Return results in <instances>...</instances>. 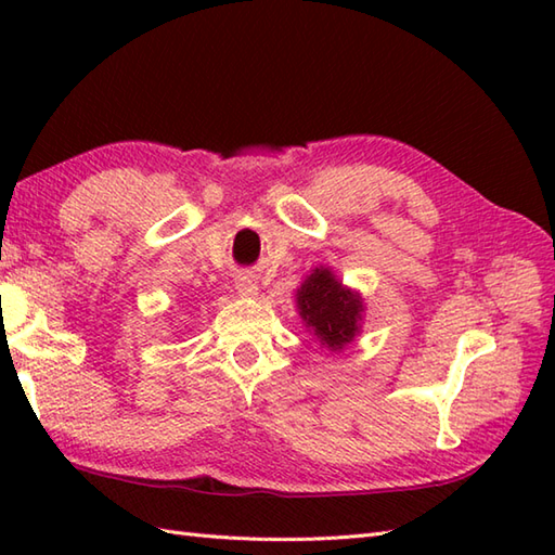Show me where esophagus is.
Returning a JSON list of instances; mask_svg holds the SVG:
<instances>
[{"label": "esophagus", "mask_w": 555, "mask_h": 555, "mask_svg": "<svg viewBox=\"0 0 555 555\" xmlns=\"http://www.w3.org/2000/svg\"><path fill=\"white\" fill-rule=\"evenodd\" d=\"M235 288H238L241 296H255L257 293V281L253 274H241L235 279Z\"/></svg>", "instance_id": "esophagus-1"}]
</instances>
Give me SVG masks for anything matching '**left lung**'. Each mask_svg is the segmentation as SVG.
Here are the masks:
<instances>
[{
  "label": "left lung",
  "mask_w": 555,
  "mask_h": 555,
  "mask_svg": "<svg viewBox=\"0 0 555 555\" xmlns=\"http://www.w3.org/2000/svg\"><path fill=\"white\" fill-rule=\"evenodd\" d=\"M298 310L326 348L340 350L358 334L362 302L350 291L340 288L332 271L314 269L298 291Z\"/></svg>",
  "instance_id": "obj_1"
}]
</instances>
